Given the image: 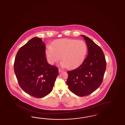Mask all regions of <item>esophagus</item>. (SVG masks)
<instances>
[{"instance_id": "esophagus-1", "label": "esophagus", "mask_w": 125, "mask_h": 125, "mask_svg": "<svg viewBox=\"0 0 125 125\" xmlns=\"http://www.w3.org/2000/svg\"><path fill=\"white\" fill-rule=\"evenodd\" d=\"M62 71H63V70H62V69H61L59 68V73L62 72Z\"/></svg>"}]
</instances>
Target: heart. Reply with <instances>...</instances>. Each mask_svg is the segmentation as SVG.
Masks as SVG:
<instances>
[{
	"label": "heart",
	"mask_w": 125,
	"mask_h": 125,
	"mask_svg": "<svg viewBox=\"0 0 125 125\" xmlns=\"http://www.w3.org/2000/svg\"><path fill=\"white\" fill-rule=\"evenodd\" d=\"M87 52L85 42L76 39H59L47 46L46 54L49 63L59 61L61 57L62 66L69 69L75 68L83 62Z\"/></svg>",
	"instance_id": "heart-1"
}]
</instances>
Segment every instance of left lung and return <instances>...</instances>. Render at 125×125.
I'll list each match as a JSON object with an SVG mask.
<instances>
[{"mask_svg": "<svg viewBox=\"0 0 125 125\" xmlns=\"http://www.w3.org/2000/svg\"><path fill=\"white\" fill-rule=\"evenodd\" d=\"M88 48L87 56L78 68L67 71V85L72 93L79 96L90 94L103 82L106 63L103 50L89 38L82 35Z\"/></svg>", "mask_w": 125, "mask_h": 125, "instance_id": "left-lung-1", "label": "left lung"}]
</instances>
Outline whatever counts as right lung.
I'll use <instances>...</instances> for the list:
<instances>
[{
  "label": "right lung",
  "mask_w": 125,
  "mask_h": 125,
  "mask_svg": "<svg viewBox=\"0 0 125 125\" xmlns=\"http://www.w3.org/2000/svg\"><path fill=\"white\" fill-rule=\"evenodd\" d=\"M42 39L34 37L20 47L15 58L14 68L20 87L35 98L51 93L59 74V69L49 64Z\"/></svg>",
  "instance_id": "add662e5"
}]
</instances>
